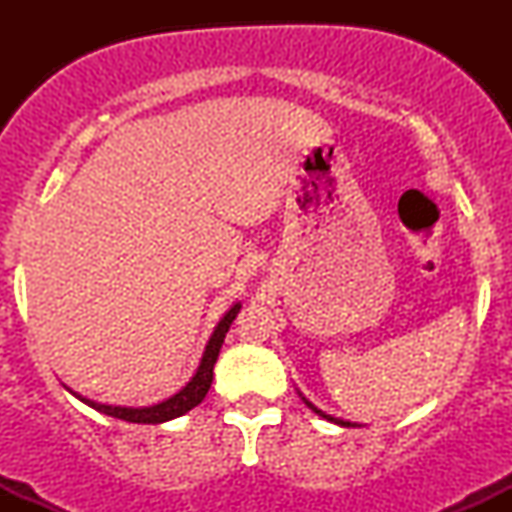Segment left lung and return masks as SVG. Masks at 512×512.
<instances>
[{"label":"left lung","instance_id":"1","mask_svg":"<svg viewBox=\"0 0 512 512\" xmlns=\"http://www.w3.org/2000/svg\"><path fill=\"white\" fill-rule=\"evenodd\" d=\"M298 395H301V399H303V402H305V404H308V407H310V409H313L317 416H322V419L332 421V424H337V426H344V428H358V426H361V424H354V421H344V419H339V416H332V414H327V411L317 409V407H315V404H313V402H310V399H305V397H303V392H298Z\"/></svg>","mask_w":512,"mask_h":512}]
</instances>
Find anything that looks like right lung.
Instances as JSON below:
<instances>
[{
	"instance_id": "1",
	"label": "right lung",
	"mask_w": 512,
	"mask_h": 512,
	"mask_svg": "<svg viewBox=\"0 0 512 512\" xmlns=\"http://www.w3.org/2000/svg\"><path fill=\"white\" fill-rule=\"evenodd\" d=\"M238 313H240V303H233L231 308L223 313L219 325H216L214 332H211L207 346H204V354H202V358H199V366L195 370V375L190 378V383L182 387V390L175 392L173 397L163 399V402L151 404V407H117V404L93 402V399H88L84 395H79V392L69 390L67 385L64 387H67V390L72 392L76 399H81V402L88 404L91 409L113 416V419L129 421V424H166V421L178 419V416L187 414L190 409H195L197 404L207 397L211 380H214V363H216V358H219L221 344H223V339H226L228 327H231V322L236 320Z\"/></svg>"
}]
</instances>
